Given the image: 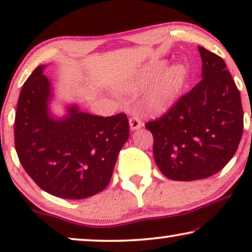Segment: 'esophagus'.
Listing matches in <instances>:
<instances>
[{"instance_id": "1", "label": "esophagus", "mask_w": 252, "mask_h": 252, "mask_svg": "<svg viewBox=\"0 0 252 252\" xmlns=\"http://www.w3.org/2000/svg\"><path fill=\"white\" fill-rule=\"evenodd\" d=\"M142 126H143L142 122H141L140 118H137V117L134 116V117H132V118L129 119V127H130V129H132V130L139 129Z\"/></svg>"}]
</instances>
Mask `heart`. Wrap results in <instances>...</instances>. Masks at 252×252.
<instances>
[{"mask_svg": "<svg viewBox=\"0 0 252 252\" xmlns=\"http://www.w3.org/2000/svg\"><path fill=\"white\" fill-rule=\"evenodd\" d=\"M163 64H153L143 68L137 77L126 85L125 91L136 93L148 87L156 80L160 73ZM186 68L182 65H172L157 79L151 86L142 99V105L147 111L153 113H161L170 109L177 99L186 79Z\"/></svg>", "mask_w": 252, "mask_h": 252, "instance_id": "1", "label": "heart"}]
</instances>
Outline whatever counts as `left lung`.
Instances as JSON below:
<instances>
[{
  "label": "left lung",
  "instance_id": "left-lung-1",
  "mask_svg": "<svg viewBox=\"0 0 252 252\" xmlns=\"http://www.w3.org/2000/svg\"><path fill=\"white\" fill-rule=\"evenodd\" d=\"M198 51L202 80L159 119L146 124L158 168L175 181L216 174L232 159L243 133L240 92L225 62L203 47Z\"/></svg>",
  "mask_w": 252,
  "mask_h": 252
}]
</instances>
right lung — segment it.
Listing matches in <instances>:
<instances>
[{
    "instance_id": "obj_1",
    "label": "right lung",
    "mask_w": 252,
    "mask_h": 252,
    "mask_svg": "<svg viewBox=\"0 0 252 252\" xmlns=\"http://www.w3.org/2000/svg\"><path fill=\"white\" fill-rule=\"evenodd\" d=\"M44 65L23 86L15 118V147L20 164L50 195L67 199L91 197L111 180L120 149L129 136L125 113L98 117L77 105L54 118L51 85Z\"/></svg>"
}]
</instances>
